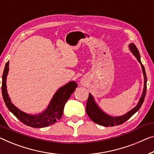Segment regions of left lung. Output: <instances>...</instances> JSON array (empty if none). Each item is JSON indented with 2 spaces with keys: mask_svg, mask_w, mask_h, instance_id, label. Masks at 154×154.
I'll return each mask as SVG.
<instances>
[{
  "mask_svg": "<svg viewBox=\"0 0 154 154\" xmlns=\"http://www.w3.org/2000/svg\"><path fill=\"white\" fill-rule=\"evenodd\" d=\"M130 50H131L137 59V61H139L140 63L141 64L142 66V70H143L144 77V91L143 93V95H142V97L140 99V101L138 104H137V106L134 108L131 111L128 112L127 113L124 115L120 117H111L110 116H108V115L105 114L104 112H103L102 110L99 109V107L97 106V105L95 104V101L93 100V96L91 95V94L89 93L88 100H87L86 103V113L87 115L89 116L92 120H93L94 122L98 124V125L104 126V127H114V126L120 125L125 122L126 121L128 120L131 117L136 113V112L140 109V108L141 107L142 104L144 100V98H145L146 95V81H147V78H146V75L145 72V69H144V66L142 63L140 61V53L138 50H137V47L136 45L134 44V43H131L129 45Z\"/></svg>",
  "mask_w": 154,
  "mask_h": 154,
  "instance_id": "obj_1",
  "label": "left lung"
}]
</instances>
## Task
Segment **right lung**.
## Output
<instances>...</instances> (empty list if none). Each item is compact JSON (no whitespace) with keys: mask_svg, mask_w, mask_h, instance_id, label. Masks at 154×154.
I'll list each match as a JSON object with an SVG mask.
<instances>
[{"mask_svg":"<svg viewBox=\"0 0 154 154\" xmlns=\"http://www.w3.org/2000/svg\"><path fill=\"white\" fill-rule=\"evenodd\" d=\"M9 70V61L6 63L2 78V94L7 107L21 122L33 128H43L57 122L61 118L65 104L77 87V84L70 82L61 87L54 94L48 109L38 116H31L20 111L11 104L6 88V78Z\"/></svg>","mask_w":154,"mask_h":154,"instance_id":"add662e5","label":"right lung"}]
</instances>
